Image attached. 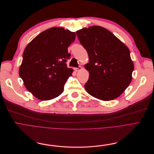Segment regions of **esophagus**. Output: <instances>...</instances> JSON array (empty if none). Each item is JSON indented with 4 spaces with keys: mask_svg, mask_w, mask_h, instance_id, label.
<instances>
[{
    "mask_svg": "<svg viewBox=\"0 0 154 154\" xmlns=\"http://www.w3.org/2000/svg\"><path fill=\"white\" fill-rule=\"evenodd\" d=\"M75 71H76V72H79V71H82V68L81 66H79L78 68H75Z\"/></svg>",
    "mask_w": 154,
    "mask_h": 154,
    "instance_id": "34e87169",
    "label": "esophagus"
}]
</instances>
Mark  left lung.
<instances>
[{
  "label": "left lung",
  "mask_w": 154,
  "mask_h": 154,
  "mask_svg": "<svg viewBox=\"0 0 154 154\" xmlns=\"http://www.w3.org/2000/svg\"><path fill=\"white\" fill-rule=\"evenodd\" d=\"M76 32L89 57V63L84 66L90 73L86 91L103 101L118 98L132 79L134 64L129 49L101 26L83 28Z\"/></svg>",
  "instance_id": "1"
}]
</instances>
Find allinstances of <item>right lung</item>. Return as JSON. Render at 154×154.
Instances as JSON below:
<instances>
[{
	"label": "right lung",
	"instance_id": "add662e5",
	"mask_svg": "<svg viewBox=\"0 0 154 154\" xmlns=\"http://www.w3.org/2000/svg\"><path fill=\"white\" fill-rule=\"evenodd\" d=\"M76 34L63 27L42 32L26 47L19 74L26 89L40 100H50L63 92L73 69L66 63L68 48Z\"/></svg>",
	"mask_w": 154,
	"mask_h": 154
}]
</instances>
